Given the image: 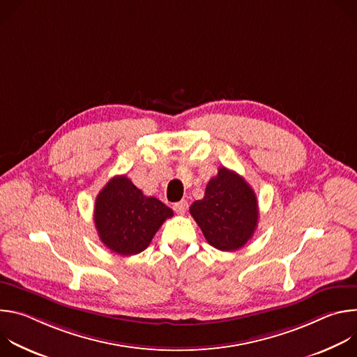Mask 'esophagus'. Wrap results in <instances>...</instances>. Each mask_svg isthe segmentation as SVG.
I'll list each match as a JSON object with an SVG mask.
<instances>
[{
    "label": "esophagus",
    "instance_id": "34e87169",
    "mask_svg": "<svg viewBox=\"0 0 357 357\" xmlns=\"http://www.w3.org/2000/svg\"><path fill=\"white\" fill-rule=\"evenodd\" d=\"M174 211L178 213V215H183L188 209V202L186 200H179L176 203H174Z\"/></svg>",
    "mask_w": 357,
    "mask_h": 357
}]
</instances>
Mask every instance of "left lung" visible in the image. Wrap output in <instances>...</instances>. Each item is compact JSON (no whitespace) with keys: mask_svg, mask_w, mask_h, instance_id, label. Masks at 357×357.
Wrapping results in <instances>:
<instances>
[{"mask_svg":"<svg viewBox=\"0 0 357 357\" xmlns=\"http://www.w3.org/2000/svg\"><path fill=\"white\" fill-rule=\"evenodd\" d=\"M189 212L211 245L222 251L241 248L256 231L259 223L257 196L234 171L219 168Z\"/></svg>","mask_w":357,"mask_h":357,"instance_id":"1","label":"left lung"}]
</instances>
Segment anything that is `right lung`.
I'll return each mask as SVG.
<instances>
[{
    "label": "right lung",
    "mask_w": 357,
    "mask_h": 357,
    "mask_svg": "<svg viewBox=\"0 0 357 357\" xmlns=\"http://www.w3.org/2000/svg\"><path fill=\"white\" fill-rule=\"evenodd\" d=\"M174 212L154 196H145L126 175L114 176L100 190L94 225L100 240L120 256L144 251Z\"/></svg>",
    "instance_id": "1"
}]
</instances>
